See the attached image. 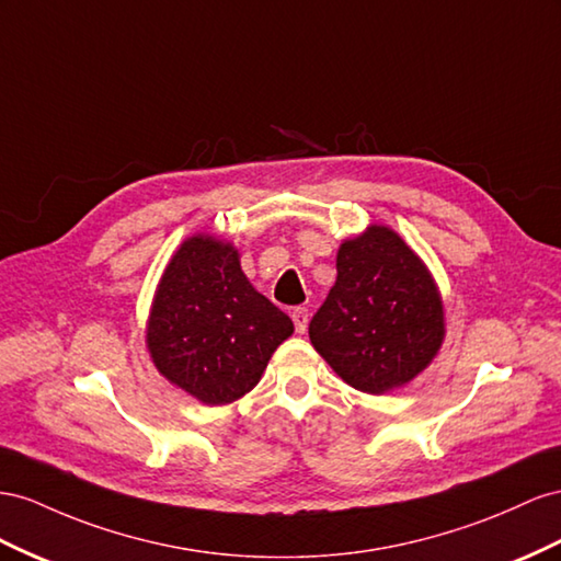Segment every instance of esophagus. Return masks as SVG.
I'll use <instances>...</instances> for the list:
<instances>
[{
  "label": "esophagus",
  "mask_w": 561,
  "mask_h": 561,
  "mask_svg": "<svg viewBox=\"0 0 561 561\" xmlns=\"http://www.w3.org/2000/svg\"><path fill=\"white\" fill-rule=\"evenodd\" d=\"M293 321H295V328H297L299 335H301V332H307V325H309V309L297 307V309L293 311Z\"/></svg>",
  "instance_id": "34e87169"
}]
</instances>
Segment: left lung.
<instances>
[{"mask_svg":"<svg viewBox=\"0 0 561 561\" xmlns=\"http://www.w3.org/2000/svg\"><path fill=\"white\" fill-rule=\"evenodd\" d=\"M309 337L346 385L380 397L415 380L442 350L444 299L417 252L389 226L370 224L340 245L337 280Z\"/></svg>","mask_w":561,"mask_h":561,"instance_id":"1","label":"left lung"}]
</instances>
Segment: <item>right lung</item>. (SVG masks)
Returning a JSON list of instances; mask_svg holds the SVG:
<instances>
[{
	"instance_id": "add662e5",
	"label": "right lung",
	"mask_w": 561,
	"mask_h": 561,
	"mask_svg": "<svg viewBox=\"0 0 561 561\" xmlns=\"http://www.w3.org/2000/svg\"><path fill=\"white\" fill-rule=\"evenodd\" d=\"M293 332L290 318L254 290L231 240L195 233L162 271L146 346L172 385L205 405H226L256 387Z\"/></svg>"
}]
</instances>
